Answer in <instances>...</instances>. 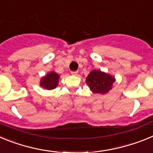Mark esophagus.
<instances>
[{"instance_id": "1", "label": "esophagus", "mask_w": 153, "mask_h": 153, "mask_svg": "<svg viewBox=\"0 0 153 153\" xmlns=\"http://www.w3.org/2000/svg\"><path fill=\"white\" fill-rule=\"evenodd\" d=\"M77 73V71H71V74H72V75H76Z\"/></svg>"}]
</instances>
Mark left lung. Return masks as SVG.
<instances>
[{
    "instance_id": "obj_1",
    "label": "left lung",
    "mask_w": 153,
    "mask_h": 153,
    "mask_svg": "<svg viewBox=\"0 0 153 153\" xmlns=\"http://www.w3.org/2000/svg\"><path fill=\"white\" fill-rule=\"evenodd\" d=\"M115 78L100 70H93L86 77V83L95 93H106L112 89Z\"/></svg>"
}]
</instances>
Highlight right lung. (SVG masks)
<instances>
[{"instance_id": "right-lung-1", "label": "right lung", "mask_w": 153, "mask_h": 153, "mask_svg": "<svg viewBox=\"0 0 153 153\" xmlns=\"http://www.w3.org/2000/svg\"><path fill=\"white\" fill-rule=\"evenodd\" d=\"M60 76L54 72H51L50 74L43 77L40 80V86L47 90H53L56 88L58 85V79Z\"/></svg>"}]
</instances>
